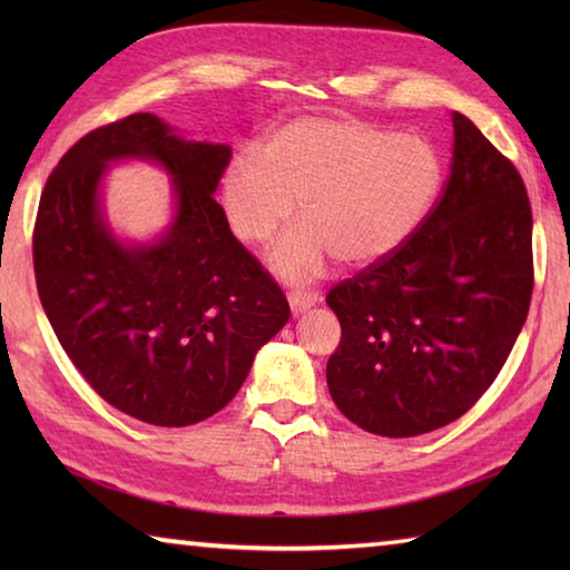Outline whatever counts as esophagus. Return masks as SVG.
I'll list each match as a JSON object with an SVG mask.
<instances>
[{
  "mask_svg": "<svg viewBox=\"0 0 570 570\" xmlns=\"http://www.w3.org/2000/svg\"><path fill=\"white\" fill-rule=\"evenodd\" d=\"M286 296H288V304H292L294 314L306 312V308H312L322 298L320 292H306V288H292Z\"/></svg>",
  "mask_w": 570,
  "mask_h": 570,
  "instance_id": "1",
  "label": "esophagus"
}]
</instances>
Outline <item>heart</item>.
<instances>
[{"label":"heart","mask_w":570,"mask_h":570,"mask_svg":"<svg viewBox=\"0 0 570 570\" xmlns=\"http://www.w3.org/2000/svg\"><path fill=\"white\" fill-rule=\"evenodd\" d=\"M442 188V160L422 135L356 118H304L266 140L262 158L244 153L224 173V206L234 234L266 244L294 218L304 224L272 250V268L306 282L332 256L370 266L414 236Z\"/></svg>","instance_id":"heart-1"}]
</instances>
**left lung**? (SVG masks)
I'll return each mask as SVG.
<instances>
[{
	"mask_svg": "<svg viewBox=\"0 0 570 570\" xmlns=\"http://www.w3.org/2000/svg\"><path fill=\"white\" fill-rule=\"evenodd\" d=\"M452 128L450 178L424 224L326 294L342 326L332 400L382 438L462 417L503 370L533 294L525 183L465 115Z\"/></svg>",
	"mask_w": 570,
	"mask_h": 570,
	"instance_id": "obj_1",
	"label": "left lung"
}]
</instances>
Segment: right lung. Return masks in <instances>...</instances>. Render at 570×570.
<instances>
[{
  "label": "right lung",
  "mask_w": 570,
  "mask_h": 570,
  "mask_svg": "<svg viewBox=\"0 0 570 570\" xmlns=\"http://www.w3.org/2000/svg\"><path fill=\"white\" fill-rule=\"evenodd\" d=\"M122 157L156 159L174 176L177 218L156 245L122 247L101 218L99 180ZM228 160V146L135 112L77 140L37 208L35 278L57 340L105 402L158 428L224 410L292 314L216 204Z\"/></svg>",
  "instance_id": "add662e5"
}]
</instances>
